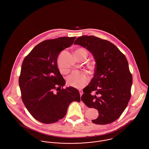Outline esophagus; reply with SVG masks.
<instances>
[{"instance_id": "esophagus-1", "label": "esophagus", "mask_w": 149, "mask_h": 149, "mask_svg": "<svg viewBox=\"0 0 149 149\" xmlns=\"http://www.w3.org/2000/svg\"><path fill=\"white\" fill-rule=\"evenodd\" d=\"M79 93H80V96H81V95H82V94H83V91H82V90H81V89H80V90H79Z\"/></svg>"}]
</instances>
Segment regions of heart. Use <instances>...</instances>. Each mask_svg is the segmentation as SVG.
<instances>
[{"instance_id":"1","label":"heart","mask_w":149,"mask_h":149,"mask_svg":"<svg viewBox=\"0 0 149 149\" xmlns=\"http://www.w3.org/2000/svg\"><path fill=\"white\" fill-rule=\"evenodd\" d=\"M75 56L77 58H86L88 56V52L84 49H78V50H76L75 51ZM57 66L60 72L63 74L66 72L67 71L61 66L58 60L57 61ZM89 79L90 77L89 75L85 72L74 71L68 78V83L71 86L80 89L85 86L89 82Z\"/></svg>"}]
</instances>
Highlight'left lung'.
Segmentation results:
<instances>
[{
    "label": "left lung",
    "mask_w": 149,
    "mask_h": 149,
    "mask_svg": "<svg viewBox=\"0 0 149 149\" xmlns=\"http://www.w3.org/2000/svg\"><path fill=\"white\" fill-rule=\"evenodd\" d=\"M74 44L88 50L96 64L94 77L81 99L88 107L99 112L93 123H111L120 117L131 97L132 77L127 58L112 43L93 36L79 37Z\"/></svg>",
    "instance_id": "left-lung-1"
}]
</instances>
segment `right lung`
I'll use <instances>...</instances> for the list:
<instances>
[{
    "label": "right lung",
    "mask_w": 149,
    "mask_h": 149,
    "mask_svg": "<svg viewBox=\"0 0 149 149\" xmlns=\"http://www.w3.org/2000/svg\"><path fill=\"white\" fill-rule=\"evenodd\" d=\"M75 38L63 37L44 41L23 61L19 78L22 99L31 114L42 123H52L62 119L72 102L80 101L76 88L61 89L66 82L57 64L60 52L69 47Z\"/></svg>",
    "instance_id": "obj_1"
}]
</instances>
